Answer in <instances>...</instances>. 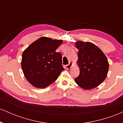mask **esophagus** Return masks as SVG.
<instances>
[{
  "label": "esophagus",
  "mask_w": 123,
  "mask_h": 123,
  "mask_svg": "<svg viewBox=\"0 0 123 123\" xmlns=\"http://www.w3.org/2000/svg\"><path fill=\"white\" fill-rule=\"evenodd\" d=\"M72 65V62H69V64L66 65V68L67 69H69L70 68H71Z\"/></svg>",
  "instance_id": "esophagus-1"
}]
</instances>
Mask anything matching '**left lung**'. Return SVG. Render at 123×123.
<instances>
[{
    "instance_id": "8db88e82",
    "label": "left lung",
    "mask_w": 123,
    "mask_h": 123,
    "mask_svg": "<svg viewBox=\"0 0 123 123\" xmlns=\"http://www.w3.org/2000/svg\"><path fill=\"white\" fill-rule=\"evenodd\" d=\"M75 44L79 50L77 64L80 74L74 81L85 90L95 88L106 77L109 69L108 59L94 44L77 41Z\"/></svg>"
}]
</instances>
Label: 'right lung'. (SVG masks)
<instances>
[{
  "label": "right lung",
  "instance_id": "add662e5",
  "mask_svg": "<svg viewBox=\"0 0 123 123\" xmlns=\"http://www.w3.org/2000/svg\"><path fill=\"white\" fill-rule=\"evenodd\" d=\"M62 43V40L42 37L23 52L21 67L25 77L32 86L46 88L54 82L64 70L61 54L55 51Z\"/></svg>",
  "mask_w": 123,
  "mask_h": 123
}]
</instances>
